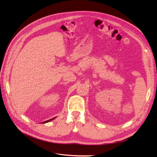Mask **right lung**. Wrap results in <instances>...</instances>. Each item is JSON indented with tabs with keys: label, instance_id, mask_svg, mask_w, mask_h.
Instances as JSON below:
<instances>
[{
	"label": "right lung",
	"instance_id": "add662e5",
	"mask_svg": "<svg viewBox=\"0 0 157 157\" xmlns=\"http://www.w3.org/2000/svg\"><path fill=\"white\" fill-rule=\"evenodd\" d=\"M55 117H54V118H52V119H49V120H47V121H44V122H42V123H48V122H49V121H52V119H54Z\"/></svg>",
	"mask_w": 157,
	"mask_h": 157
}]
</instances>
